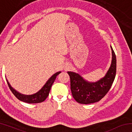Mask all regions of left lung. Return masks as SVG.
Returning <instances> with one entry per match:
<instances>
[{
	"label": "left lung",
	"mask_w": 132,
	"mask_h": 132,
	"mask_svg": "<svg viewBox=\"0 0 132 132\" xmlns=\"http://www.w3.org/2000/svg\"><path fill=\"white\" fill-rule=\"evenodd\" d=\"M112 61L111 66L104 77L96 82L88 81L79 73L68 71L70 78V89L73 98L82 104L94 103L101 100L111 88L117 72V59L111 46Z\"/></svg>",
	"instance_id": "8db88e82"
}]
</instances>
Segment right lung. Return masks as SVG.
Here are the masks:
<instances>
[{"instance_id": "obj_1", "label": "right lung", "mask_w": 132, "mask_h": 132, "mask_svg": "<svg viewBox=\"0 0 132 132\" xmlns=\"http://www.w3.org/2000/svg\"><path fill=\"white\" fill-rule=\"evenodd\" d=\"M61 73V71H58V72H56L54 75H53L48 79V81L46 82L44 86L41 88V90H39L38 92L34 94L31 95H25L20 93L11 86L9 82L8 81L7 79H6V81H7L8 86L9 87L10 90L12 91L13 94L15 96V97L18 98L19 100L29 104L40 103V102L44 101L46 98L48 97L51 87H52V85L55 80L56 77Z\"/></svg>"}]
</instances>
